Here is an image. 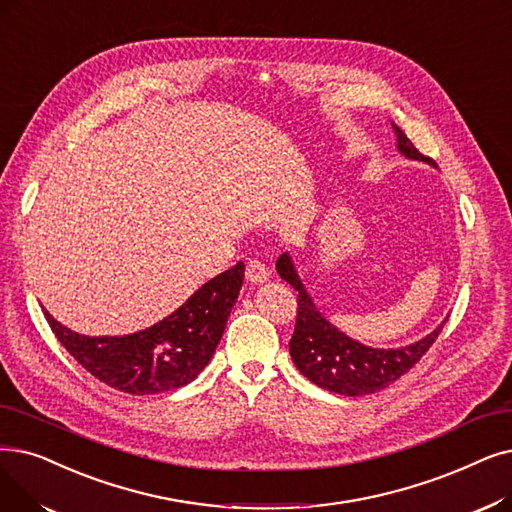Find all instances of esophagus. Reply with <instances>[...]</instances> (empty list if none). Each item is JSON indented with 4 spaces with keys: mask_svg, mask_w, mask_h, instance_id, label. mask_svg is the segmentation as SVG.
Returning a JSON list of instances; mask_svg holds the SVG:
<instances>
[{
    "mask_svg": "<svg viewBox=\"0 0 512 512\" xmlns=\"http://www.w3.org/2000/svg\"><path fill=\"white\" fill-rule=\"evenodd\" d=\"M268 280H270L268 265H263V263L257 261V259L249 261V265H247V282H251V284H263V282H268Z\"/></svg>",
    "mask_w": 512,
    "mask_h": 512,
    "instance_id": "obj_1",
    "label": "esophagus"
}]
</instances>
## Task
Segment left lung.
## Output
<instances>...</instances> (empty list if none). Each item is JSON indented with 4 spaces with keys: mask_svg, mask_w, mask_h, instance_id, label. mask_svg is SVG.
Segmentation results:
<instances>
[{
    "mask_svg": "<svg viewBox=\"0 0 512 512\" xmlns=\"http://www.w3.org/2000/svg\"><path fill=\"white\" fill-rule=\"evenodd\" d=\"M391 127L395 131L399 154H404L410 161L427 163L437 169L435 161L420 154L406 133L393 121ZM276 272L299 293L297 324L293 339L288 343L297 370L314 385L339 395H368L395 383L399 376L406 374L427 353L448 320L446 318L427 337L410 345L391 349L370 347L351 339L330 320H326V316L307 293L303 280L299 278L291 253H282L278 257Z\"/></svg>",
    "mask_w": 512,
    "mask_h": 512,
    "instance_id": "obj_1",
    "label": "left lung"
}]
</instances>
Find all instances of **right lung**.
Listing matches in <instances>:
<instances>
[{"instance_id":"add662e5","label":"right lung","mask_w":512,"mask_h":512,"mask_svg":"<svg viewBox=\"0 0 512 512\" xmlns=\"http://www.w3.org/2000/svg\"><path fill=\"white\" fill-rule=\"evenodd\" d=\"M244 280V263L211 278L150 328L123 337H85L48 309L58 341L98 381L129 395H157L194 381L211 362Z\"/></svg>"}]
</instances>
